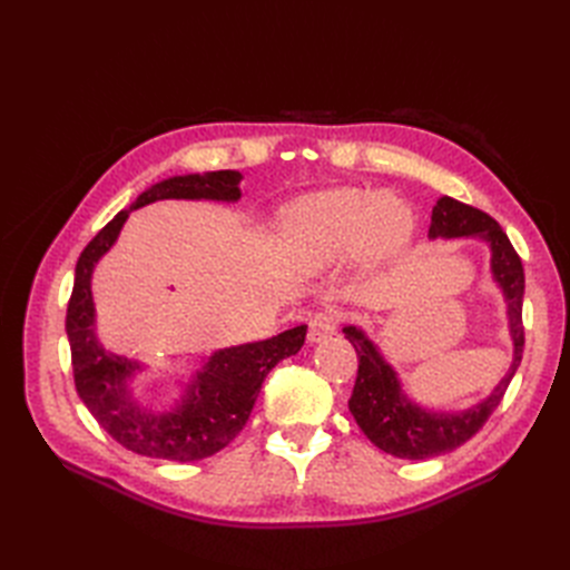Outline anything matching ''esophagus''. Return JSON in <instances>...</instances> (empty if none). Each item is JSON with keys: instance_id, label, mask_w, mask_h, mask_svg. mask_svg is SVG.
<instances>
[{"instance_id": "1", "label": "esophagus", "mask_w": 570, "mask_h": 570, "mask_svg": "<svg viewBox=\"0 0 570 570\" xmlns=\"http://www.w3.org/2000/svg\"><path fill=\"white\" fill-rule=\"evenodd\" d=\"M337 325H340V316L337 314H316L308 323V342L316 344L323 342L327 337H333L337 333Z\"/></svg>"}]
</instances>
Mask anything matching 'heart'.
<instances>
[{"label":"heart","instance_id":"1","mask_svg":"<svg viewBox=\"0 0 570 570\" xmlns=\"http://www.w3.org/2000/svg\"><path fill=\"white\" fill-rule=\"evenodd\" d=\"M281 233L292 264L323 271L352 252L368 262L396 254L411 235V214L400 199L375 189L335 187L287 204Z\"/></svg>","mask_w":570,"mask_h":570}]
</instances>
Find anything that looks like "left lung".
Returning a JSON list of instances; mask_svg holds the SVG:
<instances>
[{
  "label": "left lung",
  "mask_w": 570,
  "mask_h": 570,
  "mask_svg": "<svg viewBox=\"0 0 570 570\" xmlns=\"http://www.w3.org/2000/svg\"><path fill=\"white\" fill-rule=\"evenodd\" d=\"M428 237H471L488 245L492 281L502 289V297L507 302L513 358L507 375L485 400H480L478 404L463 411H433L413 402L402 390L400 373L394 371V366L383 356L381 347L358 325H344L342 333L352 342L358 356V373L350 400L352 416L377 450H383L396 459L411 461L454 452L456 446L469 442L485 425L492 411L502 402L513 373L521 366L525 344L521 318L525 289L523 264L511 247L507 233L499 228V223L469 204L456 202L452 197H442L433 206Z\"/></svg>",
  "instance_id": "left-lung-1"
}]
</instances>
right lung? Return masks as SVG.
<instances>
[{
    "label": "right lung",
    "instance_id": "right-lung-1",
    "mask_svg": "<svg viewBox=\"0 0 570 570\" xmlns=\"http://www.w3.org/2000/svg\"><path fill=\"white\" fill-rule=\"evenodd\" d=\"M239 180V170H212L174 176L147 187L130 209L118 212L95 235L76 264L66 314L76 390L97 423L135 454L185 463L220 452L245 428L268 371L304 344L306 325H297L271 340L216 350L187 383H180L174 406L157 411L137 402L130 387L132 377L145 371L140 361L105 350L97 337L92 273L99 258L116 245L130 212L159 199L237 202L243 197Z\"/></svg>",
    "mask_w": 570,
    "mask_h": 570
}]
</instances>
